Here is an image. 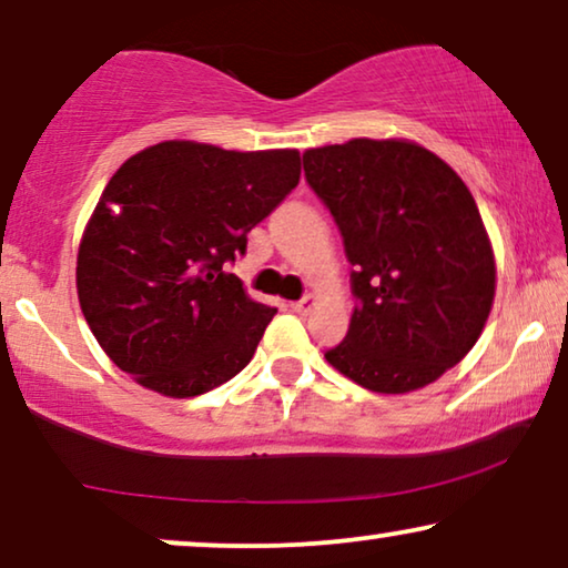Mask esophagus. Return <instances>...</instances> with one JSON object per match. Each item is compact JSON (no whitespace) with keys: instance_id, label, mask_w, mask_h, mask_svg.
Instances as JSON below:
<instances>
[{"instance_id":"1","label":"esophagus","mask_w":568,"mask_h":568,"mask_svg":"<svg viewBox=\"0 0 568 568\" xmlns=\"http://www.w3.org/2000/svg\"><path fill=\"white\" fill-rule=\"evenodd\" d=\"M317 305V297L315 294H307V297H302L300 302H292V313H297V315H307L310 310H313Z\"/></svg>"}]
</instances>
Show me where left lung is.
<instances>
[{"label": "left lung", "instance_id": "8db88e82", "mask_svg": "<svg viewBox=\"0 0 568 568\" xmlns=\"http://www.w3.org/2000/svg\"><path fill=\"white\" fill-rule=\"evenodd\" d=\"M302 162L354 266L352 325L325 359L372 393L422 390L463 362L494 307L496 258L476 199L408 139H348Z\"/></svg>", "mask_w": 568, "mask_h": 568}]
</instances>
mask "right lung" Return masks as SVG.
Returning a JSON list of instances; mask_svg holds the SVG:
<instances>
[{
  "instance_id": "obj_1",
  "label": "right lung",
  "mask_w": 568,
  "mask_h": 568,
  "mask_svg": "<svg viewBox=\"0 0 568 568\" xmlns=\"http://www.w3.org/2000/svg\"><path fill=\"white\" fill-rule=\"evenodd\" d=\"M297 150L237 152L170 139L108 181L77 251V297L115 367L165 398L237 375L276 310L227 261L300 183Z\"/></svg>"
}]
</instances>
